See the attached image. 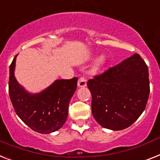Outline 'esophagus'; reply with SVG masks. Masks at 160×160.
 Segmentation results:
<instances>
[{
	"label": "esophagus",
	"mask_w": 160,
	"mask_h": 160,
	"mask_svg": "<svg viewBox=\"0 0 160 160\" xmlns=\"http://www.w3.org/2000/svg\"><path fill=\"white\" fill-rule=\"evenodd\" d=\"M78 87L80 88H84V87L86 86L87 84V80L84 77H80L78 80Z\"/></svg>",
	"instance_id": "34e87169"
}]
</instances>
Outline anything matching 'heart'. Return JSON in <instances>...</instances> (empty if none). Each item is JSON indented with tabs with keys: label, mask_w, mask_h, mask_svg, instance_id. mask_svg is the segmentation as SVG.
Wrapping results in <instances>:
<instances>
[{
	"label": "heart",
	"mask_w": 160,
	"mask_h": 160,
	"mask_svg": "<svg viewBox=\"0 0 160 160\" xmlns=\"http://www.w3.org/2000/svg\"><path fill=\"white\" fill-rule=\"evenodd\" d=\"M105 63V58L103 56H100V57H98L97 59L95 60V62L93 63V67H92V71L93 72H95V71H98L101 67L103 66V64Z\"/></svg>",
	"instance_id": "obj_1"
}]
</instances>
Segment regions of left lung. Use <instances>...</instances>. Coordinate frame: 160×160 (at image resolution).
Returning a JSON list of instances; mask_svg holds the SVG:
<instances>
[{"label":"left lung","instance_id":"left-lung-1","mask_svg":"<svg viewBox=\"0 0 160 160\" xmlns=\"http://www.w3.org/2000/svg\"><path fill=\"white\" fill-rule=\"evenodd\" d=\"M92 113L104 128L120 131L141 115L150 93L148 67L139 54L89 80Z\"/></svg>","mask_w":160,"mask_h":160}]
</instances>
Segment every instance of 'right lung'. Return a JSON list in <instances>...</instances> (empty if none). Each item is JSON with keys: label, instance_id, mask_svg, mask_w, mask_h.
<instances>
[{"label": "right lung", "instance_id": "right-lung-1", "mask_svg": "<svg viewBox=\"0 0 160 160\" xmlns=\"http://www.w3.org/2000/svg\"><path fill=\"white\" fill-rule=\"evenodd\" d=\"M17 55L10 66L9 94L16 114L34 132L49 134L64 125L69 102L77 87L78 78L56 80L39 93L27 91L15 76Z\"/></svg>", "mask_w": 160, "mask_h": 160}]
</instances>
